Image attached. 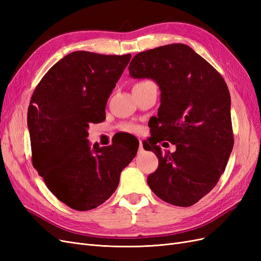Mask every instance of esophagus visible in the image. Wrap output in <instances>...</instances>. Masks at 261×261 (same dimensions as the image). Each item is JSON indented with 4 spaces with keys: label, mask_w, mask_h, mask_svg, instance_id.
<instances>
[{
    "label": "esophagus",
    "mask_w": 261,
    "mask_h": 261,
    "mask_svg": "<svg viewBox=\"0 0 261 261\" xmlns=\"http://www.w3.org/2000/svg\"><path fill=\"white\" fill-rule=\"evenodd\" d=\"M138 150H139V152H143V151H144V146H143V141H141V140H139V148H138Z\"/></svg>",
    "instance_id": "esophagus-1"
}]
</instances>
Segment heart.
Returning <instances> with one entry per match:
<instances>
[{"instance_id":"1","label":"heart","mask_w":261,"mask_h":261,"mask_svg":"<svg viewBox=\"0 0 261 261\" xmlns=\"http://www.w3.org/2000/svg\"><path fill=\"white\" fill-rule=\"evenodd\" d=\"M148 83H151V82H150V81H141V82L137 83L135 86H143V85H146V84H148ZM124 129L127 130V132H136V130H137V127H136L135 125L128 124V125H125V126H124Z\"/></svg>"}]
</instances>
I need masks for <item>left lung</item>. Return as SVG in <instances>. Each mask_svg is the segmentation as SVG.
Here are the masks:
<instances>
[{"instance_id": "obj_1", "label": "left lung", "mask_w": 261, "mask_h": 261, "mask_svg": "<svg viewBox=\"0 0 261 261\" xmlns=\"http://www.w3.org/2000/svg\"><path fill=\"white\" fill-rule=\"evenodd\" d=\"M128 69L133 78H151L161 90L158 116L150 120L151 137L144 145L159 159L148 185L165 202L192 206L217 185L233 149L226 83L181 43L140 52ZM163 140L175 144L177 151L162 155L156 144Z\"/></svg>"}]
</instances>
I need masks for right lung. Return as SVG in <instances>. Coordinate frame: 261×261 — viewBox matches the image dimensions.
Masks as SVG:
<instances>
[{
    "instance_id": "1",
    "label": "right lung",
    "mask_w": 261,
    "mask_h": 261,
    "mask_svg": "<svg viewBox=\"0 0 261 261\" xmlns=\"http://www.w3.org/2000/svg\"><path fill=\"white\" fill-rule=\"evenodd\" d=\"M130 54L76 51L54 64L28 108L34 168L50 192L78 211L97 208L115 192L136 146L90 148L88 127L106 118L108 98Z\"/></svg>"
}]
</instances>
